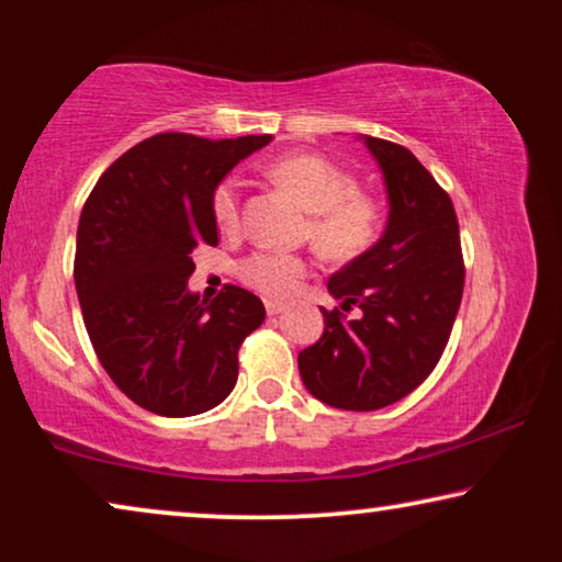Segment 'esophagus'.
<instances>
[{"label":"esophagus","mask_w":562,"mask_h":562,"mask_svg":"<svg viewBox=\"0 0 562 562\" xmlns=\"http://www.w3.org/2000/svg\"><path fill=\"white\" fill-rule=\"evenodd\" d=\"M266 312L271 314V317H276V314L286 312V304H281V302H271V299H268V302H266Z\"/></svg>","instance_id":"esophagus-1"}]
</instances>
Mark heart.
I'll return each instance as SVG.
<instances>
[{"label":"heart","mask_w":562,"mask_h":562,"mask_svg":"<svg viewBox=\"0 0 562 562\" xmlns=\"http://www.w3.org/2000/svg\"><path fill=\"white\" fill-rule=\"evenodd\" d=\"M268 179L310 212L306 237L329 260H352L371 248L381 233V204L358 191V179L317 153H289L266 168ZM214 220L222 229L240 222V191L220 183L212 196ZM306 276V260L291 252L256 250L240 263V279L260 294L289 299Z\"/></svg>","instance_id":"b5f03b06"}]
</instances>
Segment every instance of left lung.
Instances as JSON below:
<instances>
[{
    "label": "left lung",
    "instance_id": "left-lung-1",
    "mask_svg": "<svg viewBox=\"0 0 562 562\" xmlns=\"http://www.w3.org/2000/svg\"><path fill=\"white\" fill-rule=\"evenodd\" d=\"M366 145L386 181V233L329 279L340 310H322L325 333L299 352L310 394L348 412L383 409L435 371L465 283L448 191L404 145L381 137H366ZM352 305L361 317L345 321L341 312Z\"/></svg>",
    "mask_w": 562,
    "mask_h": 562
}]
</instances>
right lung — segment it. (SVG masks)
Wrapping results in <instances>:
<instances>
[{
  "instance_id": "1",
  "label": "right lung",
  "mask_w": 562,
  "mask_h": 562,
  "mask_svg": "<svg viewBox=\"0 0 562 562\" xmlns=\"http://www.w3.org/2000/svg\"><path fill=\"white\" fill-rule=\"evenodd\" d=\"M268 143L271 135H153L99 176L81 210L74 281L89 340L114 386L160 417L225 402L237 350L266 319L250 291L227 283L199 302L187 281L191 252L220 243L214 189Z\"/></svg>"
}]
</instances>
